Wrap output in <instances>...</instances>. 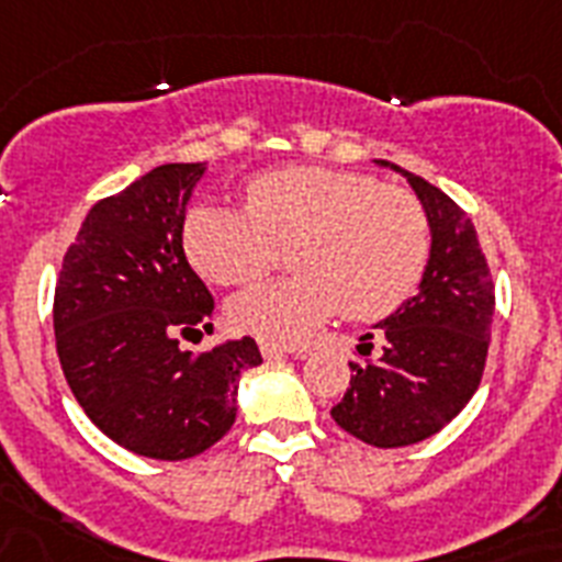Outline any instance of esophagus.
<instances>
[{
    "label": "esophagus",
    "instance_id": "obj_1",
    "mask_svg": "<svg viewBox=\"0 0 562 562\" xmlns=\"http://www.w3.org/2000/svg\"><path fill=\"white\" fill-rule=\"evenodd\" d=\"M292 353V347H284V345H272V341H261V356L267 361L272 359H281V356Z\"/></svg>",
    "mask_w": 562,
    "mask_h": 562
}]
</instances>
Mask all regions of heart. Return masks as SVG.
<instances>
[{
	"mask_svg": "<svg viewBox=\"0 0 562 562\" xmlns=\"http://www.w3.org/2000/svg\"><path fill=\"white\" fill-rule=\"evenodd\" d=\"M247 212L198 206L183 224L194 270L217 286L258 281L286 252L295 276L229 301V322L272 345H290L341 313L375 322L396 313L428 267L425 206L402 187L361 171H267L244 194Z\"/></svg>",
	"mask_w": 562,
	"mask_h": 562,
	"instance_id": "1",
	"label": "heart"
}]
</instances>
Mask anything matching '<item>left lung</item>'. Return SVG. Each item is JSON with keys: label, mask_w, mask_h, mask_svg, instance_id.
<instances>
[{"label": "left lung", "mask_w": 562, "mask_h": 562, "mask_svg": "<svg viewBox=\"0 0 562 562\" xmlns=\"http://www.w3.org/2000/svg\"><path fill=\"white\" fill-rule=\"evenodd\" d=\"M396 171L428 215V267L414 299L375 324L382 350L350 361V387L330 411L338 428L375 448L434 437L468 405L485 370L494 318V284L471 217L425 178ZM370 338H361V356L373 353Z\"/></svg>", "instance_id": "8db88e82"}]
</instances>
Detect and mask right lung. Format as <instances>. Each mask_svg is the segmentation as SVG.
Wrapping results in <instances>:
<instances>
[{
	"label": "right lung",
	"mask_w": 562,
	"mask_h": 562,
	"mask_svg": "<svg viewBox=\"0 0 562 562\" xmlns=\"http://www.w3.org/2000/svg\"><path fill=\"white\" fill-rule=\"evenodd\" d=\"M203 164H166L103 198L63 258L54 333L65 382L105 437L178 462L224 437L255 338L194 356L180 338L212 333L215 301L183 252V221Z\"/></svg>",
	"instance_id": "1"
}]
</instances>
